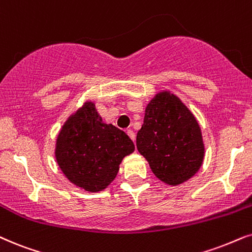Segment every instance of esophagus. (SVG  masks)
Listing matches in <instances>:
<instances>
[{"mask_svg":"<svg viewBox=\"0 0 252 252\" xmlns=\"http://www.w3.org/2000/svg\"><path fill=\"white\" fill-rule=\"evenodd\" d=\"M127 135H128L129 136V138L130 139H132L133 140V141H134V140H135V133H134V130H132V129H127Z\"/></svg>","mask_w":252,"mask_h":252,"instance_id":"obj_1","label":"esophagus"}]
</instances>
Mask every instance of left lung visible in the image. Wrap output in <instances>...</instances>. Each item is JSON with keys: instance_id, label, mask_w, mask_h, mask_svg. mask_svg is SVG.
Masks as SVG:
<instances>
[{"instance_id": "obj_1", "label": "left lung", "mask_w": 252, "mask_h": 252, "mask_svg": "<svg viewBox=\"0 0 252 252\" xmlns=\"http://www.w3.org/2000/svg\"><path fill=\"white\" fill-rule=\"evenodd\" d=\"M136 147L154 175L178 185L198 171L204 159L201 130L194 116L169 91L156 94L146 107Z\"/></svg>"}]
</instances>
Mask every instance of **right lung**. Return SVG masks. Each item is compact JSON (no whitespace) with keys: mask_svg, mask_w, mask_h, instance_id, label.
<instances>
[{"mask_svg":"<svg viewBox=\"0 0 252 252\" xmlns=\"http://www.w3.org/2000/svg\"><path fill=\"white\" fill-rule=\"evenodd\" d=\"M134 152L124 130L103 123L88 102L69 117L57 140L55 158L64 176L86 191H102L116 178L119 164Z\"/></svg>","mask_w":252,"mask_h":252,"instance_id":"right-lung-1","label":"right lung"}]
</instances>
